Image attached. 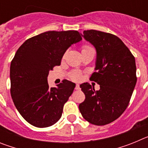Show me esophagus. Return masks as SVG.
Returning <instances> with one entry per match:
<instances>
[{"mask_svg": "<svg viewBox=\"0 0 148 148\" xmlns=\"http://www.w3.org/2000/svg\"><path fill=\"white\" fill-rule=\"evenodd\" d=\"M75 89L76 90H80V86H79V84H77L76 85H75Z\"/></svg>", "mask_w": 148, "mask_h": 148, "instance_id": "34e87169", "label": "esophagus"}]
</instances>
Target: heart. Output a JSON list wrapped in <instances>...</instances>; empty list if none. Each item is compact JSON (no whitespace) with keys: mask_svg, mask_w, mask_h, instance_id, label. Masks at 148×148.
Returning <instances> with one entry per match:
<instances>
[{"mask_svg":"<svg viewBox=\"0 0 148 148\" xmlns=\"http://www.w3.org/2000/svg\"><path fill=\"white\" fill-rule=\"evenodd\" d=\"M91 49L90 46H87V45H84L82 47V51L84 50H87V49ZM71 78L74 81H79L82 78V74H81L80 72H78V71H74L71 73Z\"/></svg>","mask_w":148,"mask_h":148,"instance_id":"1","label":"heart"}]
</instances>
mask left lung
<instances>
[{
	"instance_id": "1",
	"label": "left lung",
	"mask_w": 148,
	"mask_h": 148,
	"mask_svg": "<svg viewBox=\"0 0 148 148\" xmlns=\"http://www.w3.org/2000/svg\"><path fill=\"white\" fill-rule=\"evenodd\" d=\"M83 34L96 49L95 72L90 79L99 84L100 90L82 84L85 100L79 104V110L92 125H108L117 119L130 102L137 81L135 58L113 34L94 29L84 30Z\"/></svg>"
}]
</instances>
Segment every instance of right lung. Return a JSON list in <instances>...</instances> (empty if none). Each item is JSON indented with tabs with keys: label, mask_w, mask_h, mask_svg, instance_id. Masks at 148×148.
<instances>
[{
	"label": "right lung",
	"mask_w": 148,
	"mask_h": 148,
	"mask_svg": "<svg viewBox=\"0 0 148 148\" xmlns=\"http://www.w3.org/2000/svg\"><path fill=\"white\" fill-rule=\"evenodd\" d=\"M82 40L75 30L48 31L27 39L17 50L10 65V92L15 108L30 125L47 127L61 119L75 84L63 80L57 87H49L47 76L61 64L66 49Z\"/></svg>",
	"instance_id": "1"
}]
</instances>
